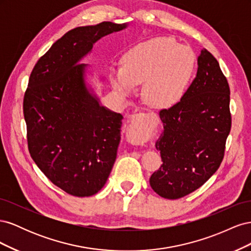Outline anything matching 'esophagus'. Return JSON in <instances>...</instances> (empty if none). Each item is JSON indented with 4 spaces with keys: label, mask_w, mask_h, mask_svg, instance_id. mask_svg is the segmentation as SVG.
<instances>
[{
    "label": "esophagus",
    "mask_w": 251,
    "mask_h": 251,
    "mask_svg": "<svg viewBox=\"0 0 251 251\" xmlns=\"http://www.w3.org/2000/svg\"><path fill=\"white\" fill-rule=\"evenodd\" d=\"M155 120H157V116L155 113H149V114H143L141 120H139L138 117L133 116L132 119L128 121V126L133 128L136 132H143L144 130L151 126V124H153Z\"/></svg>",
    "instance_id": "esophagus-1"
}]
</instances>
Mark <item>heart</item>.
Returning <instances> with one entry per match:
<instances>
[{
	"label": "heart",
	"instance_id": "b5f03b06",
	"mask_svg": "<svg viewBox=\"0 0 251 251\" xmlns=\"http://www.w3.org/2000/svg\"><path fill=\"white\" fill-rule=\"evenodd\" d=\"M194 51L170 37H155L136 44L114 67L113 87L121 94L132 93L144 81L143 100L155 108H168L183 96L195 70Z\"/></svg>",
	"mask_w": 251,
	"mask_h": 251
}]
</instances>
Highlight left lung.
Segmentation results:
<instances>
[{
	"instance_id": "left-lung-1",
	"label": "left lung",
	"mask_w": 251,
	"mask_h": 251,
	"mask_svg": "<svg viewBox=\"0 0 251 251\" xmlns=\"http://www.w3.org/2000/svg\"><path fill=\"white\" fill-rule=\"evenodd\" d=\"M230 90L218 60L206 49L197 76L179 102L162 109L156 142L162 164L150 178L155 193L179 199L202 186L221 164L231 128Z\"/></svg>"
}]
</instances>
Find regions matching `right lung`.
Masks as SVG:
<instances>
[{
	"mask_svg": "<svg viewBox=\"0 0 251 251\" xmlns=\"http://www.w3.org/2000/svg\"><path fill=\"white\" fill-rule=\"evenodd\" d=\"M126 24L102 22L74 28L37 60L23 111L28 150L53 184L89 197L105 184L116 160L123 115L101 107L83 81L79 60L100 37Z\"/></svg>",
	"mask_w": 251,
	"mask_h": 251,
	"instance_id": "add662e5",
	"label": "right lung"
}]
</instances>
